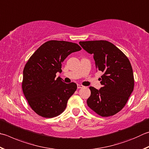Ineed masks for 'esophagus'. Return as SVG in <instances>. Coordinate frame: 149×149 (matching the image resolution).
I'll list each match as a JSON object with an SVG mask.
<instances>
[{
    "label": "esophagus",
    "mask_w": 149,
    "mask_h": 149,
    "mask_svg": "<svg viewBox=\"0 0 149 149\" xmlns=\"http://www.w3.org/2000/svg\"><path fill=\"white\" fill-rule=\"evenodd\" d=\"M83 87L82 85H80V84H77V88H81Z\"/></svg>",
    "instance_id": "obj_1"
}]
</instances>
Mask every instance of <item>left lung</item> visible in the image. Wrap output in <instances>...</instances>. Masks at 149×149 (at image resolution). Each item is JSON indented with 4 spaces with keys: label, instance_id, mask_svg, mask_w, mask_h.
<instances>
[{
    "label": "left lung",
    "instance_id": "8db88e82",
    "mask_svg": "<svg viewBox=\"0 0 149 149\" xmlns=\"http://www.w3.org/2000/svg\"><path fill=\"white\" fill-rule=\"evenodd\" d=\"M84 49L93 54L96 68L103 74L102 87L90 86L88 106L102 117H110L125 106L134 87L132 65L128 57L114 44L106 40L79 42Z\"/></svg>",
    "mask_w": 149,
    "mask_h": 149
}]
</instances>
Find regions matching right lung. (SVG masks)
Here are the masks:
<instances>
[{
	"mask_svg": "<svg viewBox=\"0 0 149 149\" xmlns=\"http://www.w3.org/2000/svg\"><path fill=\"white\" fill-rule=\"evenodd\" d=\"M81 49L70 42L50 40L42 44L26 63L22 89L30 107L44 118H53L66 109L68 99L77 89L72 82L65 83L56 74L61 72L62 63L72 53Z\"/></svg>",
	"mask_w": 149,
	"mask_h": 149,
	"instance_id": "right-lung-1",
	"label": "right lung"
}]
</instances>
